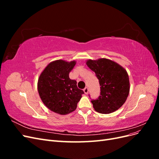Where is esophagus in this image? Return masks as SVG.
Segmentation results:
<instances>
[{
    "label": "esophagus",
    "mask_w": 159,
    "mask_h": 159,
    "mask_svg": "<svg viewBox=\"0 0 159 159\" xmlns=\"http://www.w3.org/2000/svg\"><path fill=\"white\" fill-rule=\"evenodd\" d=\"M84 93L85 94H88V92H89V89L88 88H85L84 89Z\"/></svg>",
    "instance_id": "1"
}]
</instances>
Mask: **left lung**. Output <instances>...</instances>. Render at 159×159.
I'll return each instance as SVG.
<instances>
[{"instance_id":"left-lung-1","label":"left lung","mask_w":159,"mask_h":159,"mask_svg":"<svg viewBox=\"0 0 159 159\" xmlns=\"http://www.w3.org/2000/svg\"><path fill=\"white\" fill-rule=\"evenodd\" d=\"M86 65L94 71L99 80L101 94L91 101L99 113L109 114L118 110L126 102L130 90L127 71L123 67L107 58L88 60Z\"/></svg>"}]
</instances>
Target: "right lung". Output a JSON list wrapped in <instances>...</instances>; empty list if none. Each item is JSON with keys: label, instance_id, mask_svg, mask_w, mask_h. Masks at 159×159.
<instances>
[{"label": "right lung", "instance_id": "right-lung-1", "mask_svg": "<svg viewBox=\"0 0 159 159\" xmlns=\"http://www.w3.org/2000/svg\"><path fill=\"white\" fill-rule=\"evenodd\" d=\"M76 61L57 60L51 61L42 71L38 80V91L42 102L52 111L67 115L74 111L83 90L75 80L69 78Z\"/></svg>", "mask_w": 159, "mask_h": 159}]
</instances>
